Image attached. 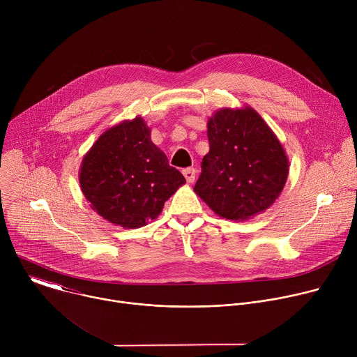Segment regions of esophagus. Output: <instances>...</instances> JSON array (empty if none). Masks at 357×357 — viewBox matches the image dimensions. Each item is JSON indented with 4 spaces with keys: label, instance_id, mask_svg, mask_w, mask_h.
<instances>
[{
    "label": "esophagus",
    "instance_id": "obj_1",
    "mask_svg": "<svg viewBox=\"0 0 357 357\" xmlns=\"http://www.w3.org/2000/svg\"><path fill=\"white\" fill-rule=\"evenodd\" d=\"M185 179L188 183H193L195 182V178H196V169L195 168H186L182 171Z\"/></svg>",
    "mask_w": 357,
    "mask_h": 357
}]
</instances>
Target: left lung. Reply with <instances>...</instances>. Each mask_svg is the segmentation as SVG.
<instances>
[{
	"label": "left lung",
	"mask_w": 357,
	"mask_h": 357,
	"mask_svg": "<svg viewBox=\"0 0 357 357\" xmlns=\"http://www.w3.org/2000/svg\"><path fill=\"white\" fill-rule=\"evenodd\" d=\"M208 138L195 193L234 222L267 211L285 186L289 162L263 117L250 106L220 109L208 120Z\"/></svg>",
	"instance_id": "left-lung-1"
}]
</instances>
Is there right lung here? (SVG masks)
Wrapping results in <instances>:
<instances>
[{
	"label": "right lung",
	"mask_w": 357,
	"mask_h": 357,
	"mask_svg": "<svg viewBox=\"0 0 357 357\" xmlns=\"http://www.w3.org/2000/svg\"><path fill=\"white\" fill-rule=\"evenodd\" d=\"M83 195L107 222L138 229L162 212L164 203L186 182L151 141L142 117L124 120L101 134L79 172Z\"/></svg>",
	"instance_id": "obj_1"
}]
</instances>
